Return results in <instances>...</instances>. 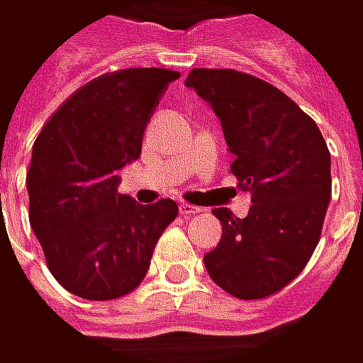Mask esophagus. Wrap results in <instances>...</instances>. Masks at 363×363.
I'll return each instance as SVG.
<instances>
[{
    "label": "esophagus",
    "mask_w": 363,
    "mask_h": 363,
    "mask_svg": "<svg viewBox=\"0 0 363 363\" xmlns=\"http://www.w3.org/2000/svg\"><path fill=\"white\" fill-rule=\"evenodd\" d=\"M198 212H200V208L194 206V204H188V202L179 204V214H182V216H194V214H198Z\"/></svg>",
    "instance_id": "esophagus-1"
}]
</instances>
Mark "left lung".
Here are the masks:
<instances>
[{"label":"left lung","instance_id":"obj_1","mask_svg":"<svg viewBox=\"0 0 363 363\" xmlns=\"http://www.w3.org/2000/svg\"><path fill=\"white\" fill-rule=\"evenodd\" d=\"M220 118L230 173L251 191L245 218L212 214L223 237L204 265L225 292L259 300L308 263L331 200V155L315 120L272 83L235 69H191L186 79Z\"/></svg>","mask_w":363,"mask_h":363}]
</instances>
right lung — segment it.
<instances>
[{
    "label": "right lung",
    "mask_w": 363,
    "mask_h": 363,
    "mask_svg": "<svg viewBox=\"0 0 363 363\" xmlns=\"http://www.w3.org/2000/svg\"><path fill=\"white\" fill-rule=\"evenodd\" d=\"M177 77L157 67L104 73L71 94L34 140L30 225L50 274L75 296L114 300L133 292L177 216L169 198L138 204L118 194L116 175L140 157L147 122Z\"/></svg>",
    "instance_id": "obj_1"
}]
</instances>
